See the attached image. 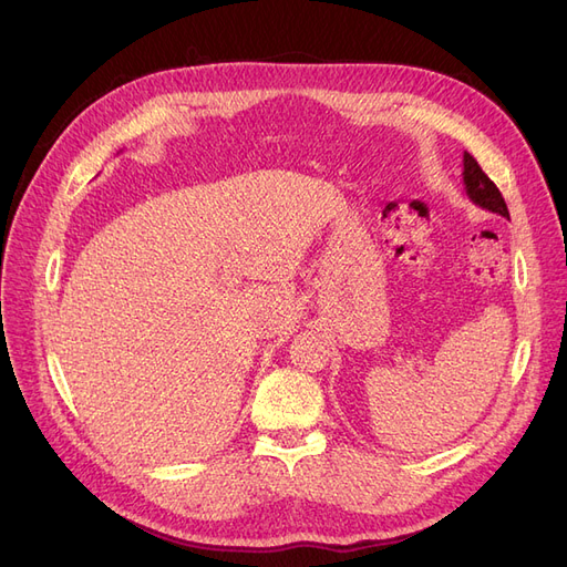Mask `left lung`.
Returning a JSON list of instances; mask_svg holds the SVG:
<instances>
[{"instance_id": "1", "label": "left lung", "mask_w": 567, "mask_h": 567, "mask_svg": "<svg viewBox=\"0 0 567 567\" xmlns=\"http://www.w3.org/2000/svg\"><path fill=\"white\" fill-rule=\"evenodd\" d=\"M463 186H466V196L477 205V208L508 219V208L502 192L483 173V167L477 165L471 153H463Z\"/></svg>"}]
</instances>
